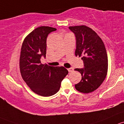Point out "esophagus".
I'll return each instance as SVG.
<instances>
[{"instance_id": "1", "label": "esophagus", "mask_w": 124, "mask_h": 124, "mask_svg": "<svg viewBox=\"0 0 124 124\" xmlns=\"http://www.w3.org/2000/svg\"><path fill=\"white\" fill-rule=\"evenodd\" d=\"M67 70L69 71V72H71V71H73V68H72V67H70V68H69L68 69H67Z\"/></svg>"}]
</instances>
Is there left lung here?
<instances>
[{
    "mask_svg": "<svg viewBox=\"0 0 124 124\" xmlns=\"http://www.w3.org/2000/svg\"><path fill=\"white\" fill-rule=\"evenodd\" d=\"M76 39L75 55L82 57L84 68L75 69L81 73V81L75 85L82 93L94 91L106 77L108 59L106 49L101 39L93 29L86 25L70 26Z\"/></svg>",
    "mask_w": 124,
    "mask_h": 124,
    "instance_id": "obj_1",
    "label": "left lung"
}]
</instances>
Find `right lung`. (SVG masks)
Instances as JSON below:
<instances>
[{
    "mask_svg": "<svg viewBox=\"0 0 124 124\" xmlns=\"http://www.w3.org/2000/svg\"><path fill=\"white\" fill-rule=\"evenodd\" d=\"M55 28L48 26L37 27L24 39L21 49L20 69L27 85L36 94L43 97L56 94L68 71L64 67L43 64L42 56L46 57V39Z\"/></svg>",
    "mask_w": 124,
    "mask_h": 124,
    "instance_id": "right-lung-1",
    "label": "right lung"
}]
</instances>
